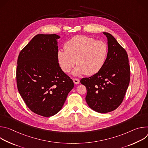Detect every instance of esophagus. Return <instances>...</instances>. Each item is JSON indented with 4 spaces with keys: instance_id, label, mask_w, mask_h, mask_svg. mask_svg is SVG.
I'll use <instances>...</instances> for the list:
<instances>
[{
    "instance_id": "1",
    "label": "esophagus",
    "mask_w": 148,
    "mask_h": 148,
    "mask_svg": "<svg viewBox=\"0 0 148 148\" xmlns=\"http://www.w3.org/2000/svg\"><path fill=\"white\" fill-rule=\"evenodd\" d=\"M73 80L74 83L75 84H78L79 83V80L78 79H77V78H73Z\"/></svg>"
}]
</instances>
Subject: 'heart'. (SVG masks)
Returning <instances> with one entry per match:
<instances>
[{
    "instance_id": "b5f03b06",
    "label": "heart",
    "mask_w": 148,
    "mask_h": 148,
    "mask_svg": "<svg viewBox=\"0 0 148 148\" xmlns=\"http://www.w3.org/2000/svg\"><path fill=\"white\" fill-rule=\"evenodd\" d=\"M64 49L57 52L59 65L63 71L69 73L76 63L73 71L75 75L97 74L103 67L108 54V46L105 41L82 35L67 41Z\"/></svg>"
}]
</instances>
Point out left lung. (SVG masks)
I'll return each instance as SVG.
<instances>
[{
  "instance_id": "8db88e82",
  "label": "left lung",
  "mask_w": 148,
  "mask_h": 148,
  "mask_svg": "<svg viewBox=\"0 0 148 148\" xmlns=\"http://www.w3.org/2000/svg\"><path fill=\"white\" fill-rule=\"evenodd\" d=\"M108 40V54L102 69L81 83L87 88L88 106L99 113L116 110L123 101L130 81V66L126 50L111 34L103 32Z\"/></svg>"
}]
</instances>
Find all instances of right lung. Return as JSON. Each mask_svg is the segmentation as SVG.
Returning <instances> with one entry per match:
<instances>
[{"mask_svg":"<svg viewBox=\"0 0 148 148\" xmlns=\"http://www.w3.org/2000/svg\"><path fill=\"white\" fill-rule=\"evenodd\" d=\"M60 37L55 34H37L17 58L18 91L32 112L45 117L61 110L74 87L58 64L57 40Z\"/></svg>","mask_w":148,"mask_h":148,"instance_id":"1","label":"right lung"}]
</instances>
